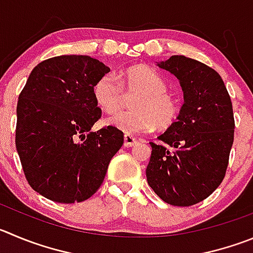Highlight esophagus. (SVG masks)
<instances>
[{
  "instance_id": "obj_1",
  "label": "esophagus",
  "mask_w": 253,
  "mask_h": 253,
  "mask_svg": "<svg viewBox=\"0 0 253 253\" xmlns=\"http://www.w3.org/2000/svg\"><path fill=\"white\" fill-rule=\"evenodd\" d=\"M124 140H125L124 142L125 147H132V146L137 143V138H134L133 136H131V134H125Z\"/></svg>"
}]
</instances>
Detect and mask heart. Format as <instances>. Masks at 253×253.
I'll list each match as a JSON object with an SVG mask.
<instances>
[{
    "instance_id": "1",
    "label": "heart",
    "mask_w": 253,
    "mask_h": 253,
    "mask_svg": "<svg viewBox=\"0 0 253 253\" xmlns=\"http://www.w3.org/2000/svg\"><path fill=\"white\" fill-rule=\"evenodd\" d=\"M119 79L113 73L100 77L93 87L94 100L106 112L120 110L124 100L122 88L138 92L133 102V111H125L110 116L106 124L126 134L142 133L155 129L159 125L167 128L176 121L180 106L176 98L167 92V82L157 71L145 65L125 70Z\"/></svg>"
}]
</instances>
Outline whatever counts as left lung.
<instances>
[{"label":"left lung","mask_w":253,"mask_h":253,"mask_svg":"<svg viewBox=\"0 0 253 253\" xmlns=\"http://www.w3.org/2000/svg\"><path fill=\"white\" fill-rule=\"evenodd\" d=\"M182 88L183 105L177 121L150 142L146 169L150 187L172 206L204 201L222 182L233 143L232 102L213 68L185 56L157 62Z\"/></svg>","instance_id":"left-lung-1"}]
</instances>
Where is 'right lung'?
<instances>
[{
  "instance_id": "right-lung-1",
  "label": "right lung",
  "mask_w": 253,
  "mask_h": 253,
  "mask_svg": "<svg viewBox=\"0 0 253 253\" xmlns=\"http://www.w3.org/2000/svg\"><path fill=\"white\" fill-rule=\"evenodd\" d=\"M110 68L89 56L65 55L32 70L17 102L16 150L28 183L60 204L82 202L102 185L124 132L101 117L93 87Z\"/></svg>"
}]
</instances>
